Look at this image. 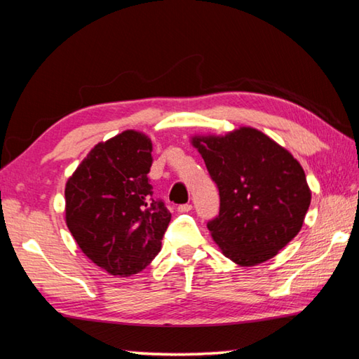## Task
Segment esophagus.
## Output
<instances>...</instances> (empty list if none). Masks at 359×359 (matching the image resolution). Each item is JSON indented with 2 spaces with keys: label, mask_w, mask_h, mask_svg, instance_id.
Returning <instances> with one entry per match:
<instances>
[{
  "label": "esophagus",
  "mask_w": 359,
  "mask_h": 359,
  "mask_svg": "<svg viewBox=\"0 0 359 359\" xmlns=\"http://www.w3.org/2000/svg\"><path fill=\"white\" fill-rule=\"evenodd\" d=\"M191 204H182V205H179L177 207V212H180V213H187V212H190L191 210Z\"/></svg>",
  "instance_id": "34e87169"
}]
</instances>
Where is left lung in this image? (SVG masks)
<instances>
[{
    "label": "left lung",
    "instance_id": "obj_1",
    "mask_svg": "<svg viewBox=\"0 0 359 359\" xmlns=\"http://www.w3.org/2000/svg\"><path fill=\"white\" fill-rule=\"evenodd\" d=\"M191 144L219 190V215L207 227L221 252L240 266L275 257L302 231L311 204L298 160L252 127L194 135Z\"/></svg>",
    "mask_w": 359,
    "mask_h": 359
}]
</instances>
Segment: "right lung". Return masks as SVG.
<instances>
[{
    "mask_svg": "<svg viewBox=\"0 0 359 359\" xmlns=\"http://www.w3.org/2000/svg\"><path fill=\"white\" fill-rule=\"evenodd\" d=\"M151 138L126 130L95 144L66 184V223L76 245L113 276L144 270L161 250L171 213L154 199Z\"/></svg>",
    "mask_w": 359,
    "mask_h": 359,
    "instance_id": "obj_1",
    "label": "right lung"
}]
</instances>
